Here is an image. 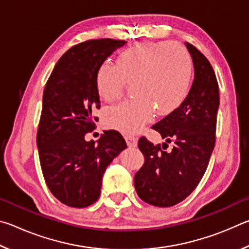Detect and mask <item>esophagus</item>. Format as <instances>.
Instances as JSON below:
<instances>
[{
    "label": "esophagus",
    "mask_w": 249,
    "mask_h": 249,
    "mask_svg": "<svg viewBox=\"0 0 249 249\" xmlns=\"http://www.w3.org/2000/svg\"><path fill=\"white\" fill-rule=\"evenodd\" d=\"M125 141L127 142L128 147H136L137 145V138L132 136V135H126Z\"/></svg>",
    "instance_id": "esophagus-1"
}]
</instances>
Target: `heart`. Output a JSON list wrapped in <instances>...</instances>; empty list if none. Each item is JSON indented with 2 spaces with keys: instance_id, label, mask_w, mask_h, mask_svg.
<instances>
[{
  "instance_id": "heart-1",
  "label": "heart",
  "mask_w": 249,
  "mask_h": 249,
  "mask_svg": "<svg viewBox=\"0 0 249 249\" xmlns=\"http://www.w3.org/2000/svg\"><path fill=\"white\" fill-rule=\"evenodd\" d=\"M193 78L191 54L171 41H138L119 53L115 65L104 62L95 74L103 101L111 102L132 82L130 98L103 113L107 127L134 134L153 116L169 115L188 98Z\"/></svg>"
}]
</instances>
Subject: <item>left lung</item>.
Returning a JSON list of instances; mask_svg holds the SVG:
<instances>
[{
    "instance_id": "8db88e82",
    "label": "left lung",
    "mask_w": 249,
    "mask_h": 249,
    "mask_svg": "<svg viewBox=\"0 0 249 249\" xmlns=\"http://www.w3.org/2000/svg\"><path fill=\"white\" fill-rule=\"evenodd\" d=\"M195 67V79L183 104L163 117L153 129L174 142L154 145L146 137L138 141L145 162L134 177V185L146 203L168 208L191 195L208 168L215 145L218 84L210 61L195 46L185 43Z\"/></svg>"
}]
</instances>
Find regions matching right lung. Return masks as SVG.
<instances>
[{"mask_svg": "<svg viewBox=\"0 0 249 249\" xmlns=\"http://www.w3.org/2000/svg\"><path fill=\"white\" fill-rule=\"evenodd\" d=\"M126 44L91 39L62 54L46 83L37 130L41 171L53 196L72 208H87L99 199L107 166L126 142L116 130H107L98 142L84 140L95 128L100 108L95 74L107 58Z\"/></svg>", "mask_w": 249, "mask_h": 249, "instance_id": "1", "label": "right lung"}]
</instances>
